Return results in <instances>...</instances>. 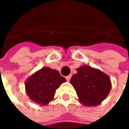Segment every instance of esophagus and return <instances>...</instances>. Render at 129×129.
Returning <instances> with one entry per match:
<instances>
[{"label":"esophagus","mask_w":129,"mask_h":129,"mask_svg":"<svg viewBox=\"0 0 129 129\" xmlns=\"http://www.w3.org/2000/svg\"><path fill=\"white\" fill-rule=\"evenodd\" d=\"M71 78H72V75H67V76L66 77V79L69 81L71 79Z\"/></svg>","instance_id":"1"}]
</instances>
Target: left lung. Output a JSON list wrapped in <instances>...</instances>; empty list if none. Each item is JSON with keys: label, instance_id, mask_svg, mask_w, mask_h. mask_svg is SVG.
<instances>
[{"label": "left lung", "instance_id": "8db88e82", "mask_svg": "<svg viewBox=\"0 0 129 129\" xmlns=\"http://www.w3.org/2000/svg\"><path fill=\"white\" fill-rule=\"evenodd\" d=\"M77 73L70 79L79 101L85 106L99 105L108 95L111 83L108 75L89 66L76 69Z\"/></svg>", "mask_w": 129, "mask_h": 129}]
</instances>
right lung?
Instances as JSON below:
<instances>
[{"label":"right lung","mask_w":129,"mask_h":129,"mask_svg":"<svg viewBox=\"0 0 129 129\" xmlns=\"http://www.w3.org/2000/svg\"><path fill=\"white\" fill-rule=\"evenodd\" d=\"M65 81V78L58 71L44 67L27 79L26 92L34 102L41 105H48L54 99L56 90Z\"/></svg>","instance_id":"1"}]
</instances>
